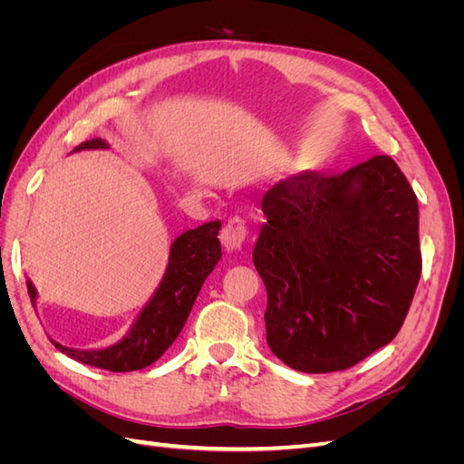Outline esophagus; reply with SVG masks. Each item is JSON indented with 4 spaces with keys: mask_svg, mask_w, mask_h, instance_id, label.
I'll return each instance as SVG.
<instances>
[{
    "mask_svg": "<svg viewBox=\"0 0 464 464\" xmlns=\"http://www.w3.org/2000/svg\"><path fill=\"white\" fill-rule=\"evenodd\" d=\"M246 240H247L246 220L240 217H232L227 224H224V228L220 232L222 246L228 251H236V249H242L246 246Z\"/></svg>",
    "mask_w": 464,
    "mask_h": 464,
    "instance_id": "obj_1",
    "label": "esophagus"
}]
</instances>
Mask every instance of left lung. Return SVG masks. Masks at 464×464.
Returning <instances> with one entry per match:
<instances>
[{"instance_id":"obj_1","label":"left lung","mask_w":464,"mask_h":464,"mask_svg":"<svg viewBox=\"0 0 464 464\" xmlns=\"http://www.w3.org/2000/svg\"><path fill=\"white\" fill-rule=\"evenodd\" d=\"M254 265L266 344L305 373L353 368L395 339L422 273L418 199L391 157L304 170L263 195Z\"/></svg>"}]
</instances>
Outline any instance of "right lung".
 Instances as JSON below:
<instances>
[{"label": "right lung", "instance_id": "1", "mask_svg": "<svg viewBox=\"0 0 464 464\" xmlns=\"http://www.w3.org/2000/svg\"><path fill=\"white\" fill-rule=\"evenodd\" d=\"M96 149H108V143L96 137L75 147L73 152ZM218 230L220 220H210L176 237L159 288L116 344L106 348H69L52 339L55 348L81 363L108 372H135L157 362L184 329L205 278L222 257ZM26 288L36 307L38 292L31 278H26Z\"/></svg>", "mask_w": 464, "mask_h": 464}]
</instances>
